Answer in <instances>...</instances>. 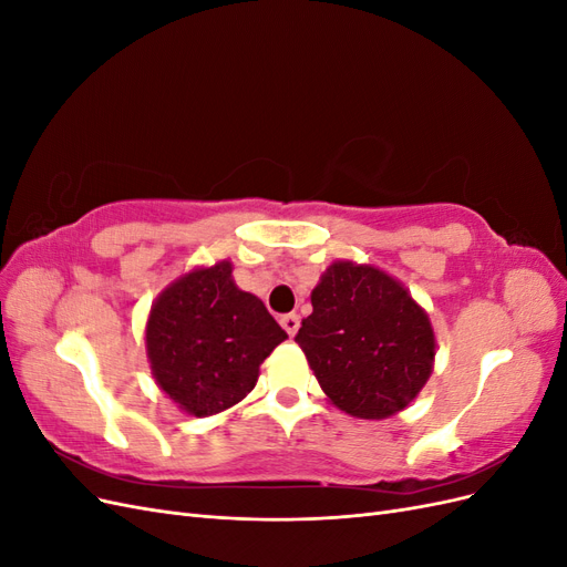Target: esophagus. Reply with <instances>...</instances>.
Listing matches in <instances>:
<instances>
[{"instance_id": "esophagus-1", "label": "esophagus", "mask_w": 567, "mask_h": 567, "mask_svg": "<svg viewBox=\"0 0 567 567\" xmlns=\"http://www.w3.org/2000/svg\"><path fill=\"white\" fill-rule=\"evenodd\" d=\"M281 326H284V331L288 336H296L298 329H300V317L298 315H284L281 317Z\"/></svg>"}]
</instances>
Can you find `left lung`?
Segmentation results:
<instances>
[{"instance_id": "1", "label": "left lung", "mask_w": 567, "mask_h": 567, "mask_svg": "<svg viewBox=\"0 0 567 567\" xmlns=\"http://www.w3.org/2000/svg\"><path fill=\"white\" fill-rule=\"evenodd\" d=\"M296 342L340 411L381 421L431 379L435 333L423 307L390 274L338 260L312 290Z\"/></svg>"}]
</instances>
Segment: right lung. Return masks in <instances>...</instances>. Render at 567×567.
Returning <instances> with one entry per match:
<instances>
[{
    "label": "right lung",
    "mask_w": 567,
    "mask_h": 567,
    "mask_svg": "<svg viewBox=\"0 0 567 567\" xmlns=\"http://www.w3.org/2000/svg\"><path fill=\"white\" fill-rule=\"evenodd\" d=\"M286 338L262 300L234 284L227 260L169 284L146 321L153 379L192 416H213L241 402L260 364Z\"/></svg>",
    "instance_id": "obj_1"
}]
</instances>
